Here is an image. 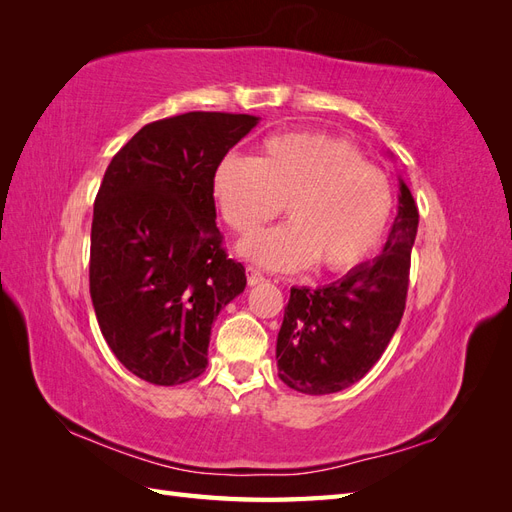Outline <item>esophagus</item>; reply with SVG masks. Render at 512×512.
Returning <instances> with one entry per match:
<instances>
[{"label":"esophagus","instance_id":"esophagus-1","mask_svg":"<svg viewBox=\"0 0 512 512\" xmlns=\"http://www.w3.org/2000/svg\"><path fill=\"white\" fill-rule=\"evenodd\" d=\"M245 273H247V284H250V286H256V284H260L262 280H265V275H262V273H260L258 269H254V267H247Z\"/></svg>","mask_w":512,"mask_h":512}]
</instances>
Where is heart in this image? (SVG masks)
Instances as JSON below:
<instances>
[{
  "label": "heart",
  "mask_w": 512,
  "mask_h": 512,
  "mask_svg": "<svg viewBox=\"0 0 512 512\" xmlns=\"http://www.w3.org/2000/svg\"><path fill=\"white\" fill-rule=\"evenodd\" d=\"M224 222L250 232L286 203L290 220L239 241V254L273 271L359 267L382 241L393 190L352 143L320 132H286L262 143V156L228 153L213 173Z\"/></svg>",
  "instance_id": "heart-1"
}]
</instances>
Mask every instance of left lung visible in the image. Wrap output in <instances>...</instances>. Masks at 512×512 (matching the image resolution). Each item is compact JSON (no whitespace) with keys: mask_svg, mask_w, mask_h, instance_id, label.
I'll return each mask as SVG.
<instances>
[{"mask_svg":"<svg viewBox=\"0 0 512 512\" xmlns=\"http://www.w3.org/2000/svg\"><path fill=\"white\" fill-rule=\"evenodd\" d=\"M418 209L399 177V207L382 254L318 288H290L277 333V374L290 389L329 395L376 365L406 309Z\"/></svg>","mask_w":512,"mask_h":512,"instance_id":"obj_1","label":"left lung"}]
</instances>
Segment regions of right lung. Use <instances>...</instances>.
<instances>
[{
  "label": "right lung",
  "instance_id": "add662e5",
  "mask_svg": "<svg viewBox=\"0 0 512 512\" xmlns=\"http://www.w3.org/2000/svg\"><path fill=\"white\" fill-rule=\"evenodd\" d=\"M256 123L203 111L153 121L106 168L89 292L108 348L141 380L175 386L203 374L213 322L247 284L215 226L213 173Z\"/></svg>",
  "mask_w": 512,
  "mask_h": 512
}]
</instances>
